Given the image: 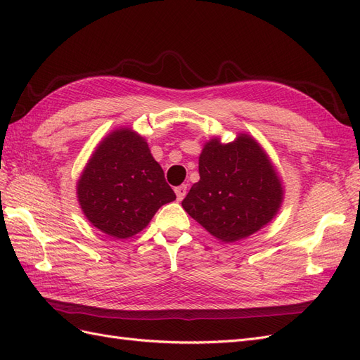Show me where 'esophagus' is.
I'll return each instance as SVG.
<instances>
[{
    "label": "esophagus",
    "instance_id": "1",
    "mask_svg": "<svg viewBox=\"0 0 360 360\" xmlns=\"http://www.w3.org/2000/svg\"><path fill=\"white\" fill-rule=\"evenodd\" d=\"M176 195H177V201H181L184 198V195H186V191H188V186L186 184H181V186H177L176 189Z\"/></svg>",
    "mask_w": 360,
    "mask_h": 360
}]
</instances>
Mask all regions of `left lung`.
<instances>
[{"label": "left lung", "instance_id": "1", "mask_svg": "<svg viewBox=\"0 0 360 360\" xmlns=\"http://www.w3.org/2000/svg\"><path fill=\"white\" fill-rule=\"evenodd\" d=\"M200 181L181 201L202 228L234 243L264 228L278 214L284 186L266 150L248 134L224 144L213 136L198 160Z\"/></svg>", "mask_w": 360, "mask_h": 360}]
</instances>
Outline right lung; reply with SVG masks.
Segmentation results:
<instances>
[{
    "instance_id": "add662e5",
    "label": "right lung",
    "mask_w": 360,
    "mask_h": 360,
    "mask_svg": "<svg viewBox=\"0 0 360 360\" xmlns=\"http://www.w3.org/2000/svg\"><path fill=\"white\" fill-rule=\"evenodd\" d=\"M81 210L97 230L129 238L176 200L144 136L118 127L96 146L76 183Z\"/></svg>"
}]
</instances>
